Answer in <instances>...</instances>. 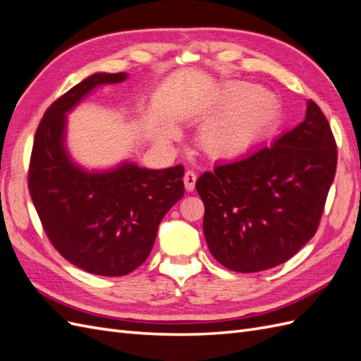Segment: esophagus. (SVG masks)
Wrapping results in <instances>:
<instances>
[{
	"label": "esophagus",
	"instance_id": "1",
	"mask_svg": "<svg viewBox=\"0 0 361 361\" xmlns=\"http://www.w3.org/2000/svg\"><path fill=\"white\" fill-rule=\"evenodd\" d=\"M195 180H197V176H195V173L188 170L185 171V176H183V183H185V190L187 191H192L195 187Z\"/></svg>",
	"mask_w": 361,
	"mask_h": 361
}]
</instances>
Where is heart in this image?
Returning a JSON list of instances; mask_svg holds the SVG:
<instances>
[{
  "label": "heart",
  "mask_w": 361,
  "mask_h": 361,
  "mask_svg": "<svg viewBox=\"0 0 361 361\" xmlns=\"http://www.w3.org/2000/svg\"><path fill=\"white\" fill-rule=\"evenodd\" d=\"M211 113L218 114L202 125L197 135L200 149L214 159H236L253 150L276 128L281 105L269 90L232 81L216 93Z\"/></svg>",
  "instance_id": "heart-1"
}]
</instances>
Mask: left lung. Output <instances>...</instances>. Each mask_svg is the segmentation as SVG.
I'll list each match as a JSON object with an SVG mask.
<instances>
[{
    "label": "left lung",
    "instance_id": "1",
    "mask_svg": "<svg viewBox=\"0 0 361 361\" xmlns=\"http://www.w3.org/2000/svg\"><path fill=\"white\" fill-rule=\"evenodd\" d=\"M336 166L329 120L307 101L302 122L269 147L203 173L195 190L211 255L236 272L285 264L318 231Z\"/></svg>",
    "mask_w": 361,
    "mask_h": 361
}]
</instances>
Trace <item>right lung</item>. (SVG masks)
<instances>
[{"mask_svg":"<svg viewBox=\"0 0 361 361\" xmlns=\"http://www.w3.org/2000/svg\"><path fill=\"white\" fill-rule=\"evenodd\" d=\"M126 73H94L60 96L43 114L28 170L31 200L51 244L90 274L118 277L150 255L158 226L183 195V167L141 169L134 162L89 171L66 150V114L96 87Z\"/></svg>","mask_w":361,"mask_h":361,"instance_id":"add662e5","label":"right lung"}]
</instances>
